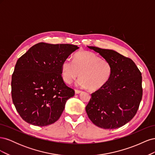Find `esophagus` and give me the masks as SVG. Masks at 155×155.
Returning a JSON list of instances; mask_svg holds the SVG:
<instances>
[{
	"instance_id": "34e87169",
	"label": "esophagus",
	"mask_w": 155,
	"mask_h": 155,
	"mask_svg": "<svg viewBox=\"0 0 155 155\" xmlns=\"http://www.w3.org/2000/svg\"><path fill=\"white\" fill-rule=\"evenodd\" d=\"M82 91H79V90H75V93L76 94H80L81 93Z\"/></svg>"
}]
</instances>
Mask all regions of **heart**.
Segmentation results:
<instances>
[{
	"mask_svg": "<svg viewBox=\"0 0 155 155\" xmlns=\"http://www.w3.org/2000/svg\"><path fill=\"white\" fill-rule=\"evenodd\" d=\"M112 74L111 63L101 59L90 51H80L74 55L73 61L69 59L64 60L61 64V76L63 81L72 83L80 74L81 78L76 86L97 91L105 87L110 79Z\"/></svg>",
	"mask_w": 155,
	"mask_h": 155,
	"instance_id": "1",
	"label": "heart"
}]
</instances>
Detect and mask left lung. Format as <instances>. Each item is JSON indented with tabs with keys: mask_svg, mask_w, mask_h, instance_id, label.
<instances>
[{
	"mask_svg": "<svg viewBox=\"0 0 155 155\" xmlns=\"http://www.w3.org/2000/svg\"><path fill=\"white\" fill-rule=\"evenodd\" d=\"M111 63L109 81L91 94L85 109L92 122L102 129H117L128 123L142 97V74L132 59L117 51L88 46Z\"/></svg>",
	"mask_w": 155,
	"mask_h": 155,
	"instance_id": "left-lung-1",
	"label": "left lung"
}]
</instances>
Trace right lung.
<instances>
[{"label":"right lung","instance_id":"1","mask_svg":"<svg viewBox=\"0 0 155 155\" xmlns=\"http://www.w3.org/2000/svg\"><path fill=\"white\" fill-rule=\"evenodd\" d=\"M78 46L37 43L17 60L12 77V97L21 118L35 126L58 120L67 101L74 96L61 76L64 60Z\"/></svg>","mask_w":155,"mask_h":155}]
</instances>
